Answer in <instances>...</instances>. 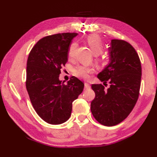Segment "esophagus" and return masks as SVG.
<instances>
[{"mask_svg":"<svg viewBox=\"0 0 157 157\" xmlns=\"http://www.w3.org/2000/svg\"><path fill=\"white\" fill-rule=\"evenodd\" d=\"M90 88V85L87 82H85L84 83V89L85 90H88Z\"/></svg>","mask_w":157,"mask_h":157,"instance_id":"obj_1","label":"esophagus"}]
</instances>
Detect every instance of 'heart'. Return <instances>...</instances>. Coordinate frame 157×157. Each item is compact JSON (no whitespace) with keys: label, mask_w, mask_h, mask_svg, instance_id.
Listing matches in <instances>:
<instances>
[{"label":"heart","mask_w":157,"mask_h":157,"mask_svg":"<svg viewBox=\"0 0 157 157\" xmlns=\"http://www.w3.org/2000/svg\"><path fill=\"white\" fill-rule=\"evenodd\" d=\"M87 43L90 48L92 52L94 55H100L102 51L103 44L98 36H90L87 38ZM77 44L75 42H72L69 46L68 50V56L71 58L73 55V53L75 50ZM94 69L91 67L85 66V65H79L74 68L73 71V75L81 79H88L89 78V74H90Z\"/></svg>","instance_id":"heart-1"}]
</instances>
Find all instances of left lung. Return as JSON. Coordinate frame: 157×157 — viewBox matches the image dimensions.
I'll return each instance as SVG.
<instances>
[{
	"instance_id": "left-lung-1",
	"label": "left lung",
	"mask_w": 157,
	"mask_h": 157,
	"mask_svg": "<svg viewBox=\"0 0 157 157\" xmlns=\"http://www.w3.org/2000/svg\"><path fill=\"white\" fill-rule=\"evenodd\" d=\"M109 63L98 74L101 82L110 83L107 89L92 84L95 98L91 111L101 124L113 126L127 118L134 109L140 88L142 67L134 48L122 40H111L108 48Z\"/></svg>"
}]
</instances>
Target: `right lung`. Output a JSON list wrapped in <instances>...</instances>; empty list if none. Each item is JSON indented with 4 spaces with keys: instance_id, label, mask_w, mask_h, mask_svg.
I'll return each instance as SVG.
<instances>
[{
    "instance_id": "obj_1",
    "label": "right lung",
    "mask_w": 157,
    "mask_h": 157,
    "mask_svg": "<svg viewBox=\"0 0 157 157\" xmlns=\"http://www.w3.org/2000/svg\"><path fill=\"white\" fill-rule=\"evenodd\" d=\"M76 33L46 36L36 43L27 61L26 88L33 107L46 123L61 124L71 116L72 103L84 84L72 77L65 84L59 79L61 69L68 61V50Z\"/></svg>"
}]
</instances>
